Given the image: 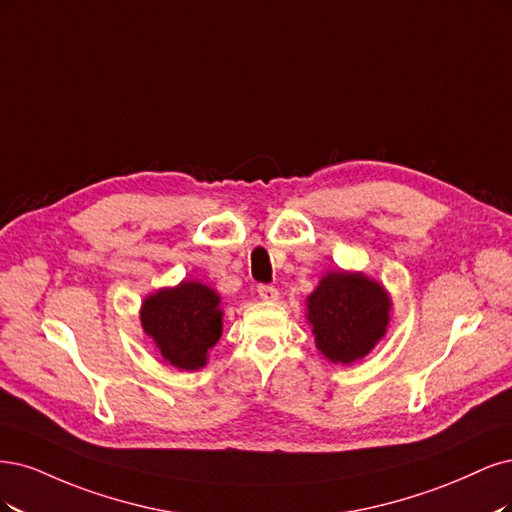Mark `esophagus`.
I'll return each instance as SVG.
<instances>
[{
  "label": "esophagus",
  "instance_id": "obj_1",
  "mask_svg": "<svg viewBox=\"0 0 512 512\" xmlns=\"http://www.w3.org/2000/svg\"><path fill=\"white\" fill-rule=\"evenodd\" d=\"M257 293H259V298L266 300V302L278 300V289L274 285H259Z\"/></svg>",
  "mask_w": 512,
  "mask_h": 512
}]
</instances>
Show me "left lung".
Masks as SVG:
<instances>
[{
  "label": "left lung",
  "mask_w": 512,
  "mask_h": 512,
  "mask_svg": "<svg viewBox=\"0 0 512 512\" xmlns=\"http://www.w3.org/2000/svg\"><path fill=\"white\" fill-rule=\"evenodd\" d=\"M385 289L364 274L332 272L308 298V321L321 353L340 364L366 357L389 323Z\"/></svg>",
  "instance_id": "left-lung-1"
}]
</instances>
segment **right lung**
<instances>
[{
    "label": "right lung",
    "mask_w": 512,
    "mask_h": 512,
    "mask_svg": "<svg viewBox=\"0 0 512 512\" xmlns=\"http://www.w3.org/2000/svg\"><path fill=\"white\" fill-rule=\"evenodd\" d=\"M219 302V295L206 285L185 280L144 300L142 327L157 342L163 359L180 370H197L221 338Z\"/></svg>",
    "instance_id": "obj_1"
}]
</instances>
